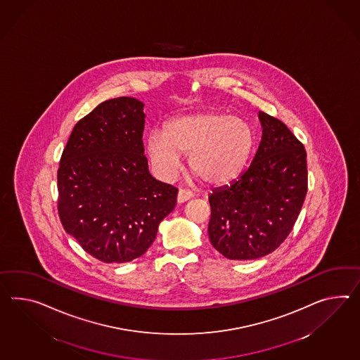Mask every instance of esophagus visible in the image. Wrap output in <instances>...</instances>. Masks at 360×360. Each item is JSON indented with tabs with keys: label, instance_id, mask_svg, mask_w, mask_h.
Wrapping results in <instances>:
<instances>
[{
	"label": "esophagus",
	"instance_id": "esophagus-1",
	"mask_svg": "<svg viewBox=\"0 0 360 360\" xmlns=\"http://www.w3.org/2000/svg\"><path fill=\"white\" fill-rule=\"evenodd\" d=\"M193 196V191L182 190V188H181V190L178 191V195H176V202H179V204H181V202H187V200H190Z\"/></svg>",
	"mask_w": 360,
	"mask_h": 360
}]
</instances>
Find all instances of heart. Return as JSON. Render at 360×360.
Masks as SVG:
<instances>
[{
	"label": "heart",
	"instance_id": "heart-1",
	"mask_svg": "<svg viewBox=\"0 0 360 360\" xmlns=\"http://www.w3.org/2000/svg\"><path fill=\"white\" fill-rule=\"evenodd\" d=\"M254 146L251 124L237 115L202 112L176 117L164 132H152L147 155L164 178L176 176L181 155L190 170L208 184H228L243 170Z\"/></svg>",
	"mask_w": 360,
	"mask_h": 360
}]
</instances>
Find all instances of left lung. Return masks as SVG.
<instances>
[{"label":"left lung","instance_id":"1","mask_svg":"<svg viewBox=\"0 0 360 360\" xmlns=\"http://www.w3.org/2000/svg\"><path fill=\"white\" fill-rule=\"evenodd\" d=\"M262 141L251 164L210 195L212 245L230 260L271 254L288 238L307 193V153L280 120L259 112Z\"/></svg>","mask_w":360,"mask_h":360}]
</instances>
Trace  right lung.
<instances>
[{"label":"right lung","mask_w":360,"mask_h":360,"mask_svg":"<svg viewBox=\"0 0 360 360\" xmlns=\"http://www.w3.org/2000/svg\"><path fill=\"white\" fill-rule=\"evenodd\" d=\"M143 108L134 97L106 100L74 126L62 152V226L104 263H127L146 254L160 222L176 207V187L149 173Z\"/></svg>","instance_id":"right-lung-1"}]
</instances>
